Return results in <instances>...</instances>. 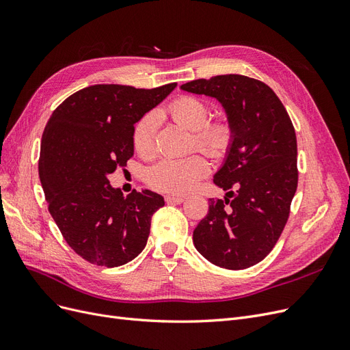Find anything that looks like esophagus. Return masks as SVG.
Returning <instances> with one entry per match:
<instances>
[{
  "instance_id": "obj_1",
  "label": "esophagus",
  "mask_w": 350,
  "mask_h": 350,
  "mask_svg": "<svg viewBox=\"0 0 350 350\" xmlns=\"http://www.w3.org/2000/svg\"><path fill=\"white\" fill-rule=\"evenodd\" d=\"M165 201L167 204H181V203H184V197H181V196H166Z\"/></svg>"
}]
</instances>
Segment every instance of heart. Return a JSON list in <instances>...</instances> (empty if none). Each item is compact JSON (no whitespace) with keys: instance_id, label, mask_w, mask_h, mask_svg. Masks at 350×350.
Returning a JSON list of instances; mask_svg holds the SVG:
<instances>
[{"instance_id":"1","label":"heart","mask_w":350,"mask_h":350,"mask_svg":"<svg viewBox=\"0 0 350 350\" xmlns=\"http://www.w3.org/2000/svg\"><path fill=\"white\" fill-rule=\"evenodd\" d=\"M167 111L174 121L194 133V143L198 149L215 157H221L229 152L234 142V129L228 121L207 122L210 107L206 100L194 96H181L169 105ZM157 122V115L150 112L146 113L135 125L133 143L135 150L142 156H152L154 153ZM207 172L208 163L200 154L163 157L147 169L146 181L161 191L184 194L197 184L200 178L207 175Z\"/></svg>"}]
</instances>
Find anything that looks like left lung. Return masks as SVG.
Returning a JSON list of instances; mask_svg holds the SVG:
<instances>
[{
    "label": "left lung",
    "instance_id": "8db88e82",
    "mask_svg": "<svg viewBox=\"0 0 350 350\" xmlns=\"http://www.w3.org/2000/svg\"><path fill=\"white\" fill-rule=\"evenodd\" d=\"M181 89L217 99L234 129V142L213 176L226 197L208 200L193 242L215 266L251 267L278 242L298 187L292 121L266 83L241 74L193 80Z\"/></svg>",
    "mask_w": 350,
    "mask_h": 350
}]
</instances>
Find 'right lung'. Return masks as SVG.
<instances>
[{"label":"right lung","mask_w":350,"mask_h":350,"mask_svg":"<svg viewBox=\"0 0 350 350\" xmlns=\"http://www.w3.org/2000/svg\"><path fill=\"white\" fill-rule=\"evenodd\" d=\"M176 88L94 84L62 102L42 134L39 178L62 237L94 266L118 267L144 250L163 197L150 189L124 197L108 175L134 154V124Z\"/></svg>","instance_id":"1"}]
</instances>
